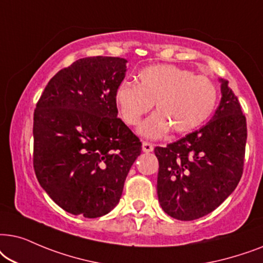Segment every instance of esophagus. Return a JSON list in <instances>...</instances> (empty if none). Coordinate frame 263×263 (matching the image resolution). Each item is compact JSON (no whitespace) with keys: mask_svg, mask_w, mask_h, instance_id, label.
<instances>
[{"mask_svg":"<svg viewBox=\"0 0 263 263\" xmlns=\"http://www.w3.org/2000/svg\"><path fill=\"white\" fill-rule=\"evenodd\" d=\"M142 150L144 153H152L154 150V145L152 143H148V142H143L142 143Z\"/></svg>","mask_w":263,"mask_h":263,"instance_id":"esophagus-1","label":"esophagus"}]
</instances>
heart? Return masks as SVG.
Instances as JSON below:
<instances>
[{
	"label": "heart",
	"instance_id": "b5f03b06",
	"mask_svg": "<svg viewBox=\"0 0 263 263\" xmlns=\"http://www.w3.org/2000/svg\"><path fill=\"white\" fill-rule=\"evenodd\" d=\"M138 79V84L121 83L114 100L122 120L129 126L138 125L155 102L157 111L138 128L143 137L161 138L171 128L176 134H186L199 127L214 110L218 90L208 77L161 64L142 69Z\"/></svg>",
	"mask_w": 263,
	"mask_h": 263
}]
</instances>
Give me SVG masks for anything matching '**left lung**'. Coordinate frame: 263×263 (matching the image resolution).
<instances>
[{"label":"left lung","mask_w":263,"mask_h":263,"mask_svg":"<svg viewBox=\"0 0 263 263\" xmlns=\"http://www.w3.org/2000/svg\"><path fill=\"white\" fill-rule=\"evenodd\" d=\"M208 124L166 148L156 146L157 197L163 212L181 221L209 214L234 191L243 174L247 120L226 79Z\"/></svg>","instance_id":"obj_1"}]
</instances>
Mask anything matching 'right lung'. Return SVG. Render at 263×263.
Listing matches in <instances>:
<instances>
[{"mask_svg": "<svg viewBox=\"0 0 263 263\" xmlns=\"http://www.w3.org/2000/svg\"><path fill=\"white\" fill-rule=\"evenodd\" d=\"M127 60L83 58L49 80L33 114L38 183L64 211L100 218L120 201L138 137L121 119L114 95Z\"/></svg>", "mask_w": 263, "mask_h": 263, "instance_id": "obj_1", "label": "right lung"}]
</instances>
